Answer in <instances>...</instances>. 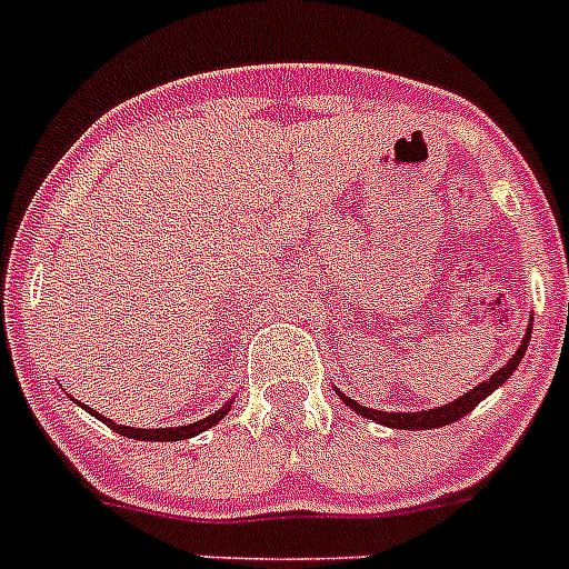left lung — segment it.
Here are the masks:
<instances>
[{
  "label": "left lung",
  "mask_w": 569,
  "mask_h": 569,
  "mask_svg": "<svg viewBox=\"0 0 569 569\" xmlns=\"http://www.w3.org/2000/svg\"><path fill=\"white\" fill-rule=\"evenodd\" d=\"M528 339H530V328H528V333H525V337H522V345H519V348H517V353H513V357L508 359L506 368L497 370V373H493L491 379L480 381V385H477L475 390H469V392H463V396H460V398H455L452 405L435 407V410L385 412V410H370V407H362V405H359V401H353V398L342 396V392H339V398H342V401L350 407V410L359 412V416L370 418V421H376V423H385V427H392V429H438V427H446V423L460 421V418H463L466 412H471L477 405H480L482 398L491 396V392L497 390V387L506 385V381L511 379V373L519 368V362H522L525 350H528Z\"/></svg>",
  "instance_id": "1"
}]
</instances>
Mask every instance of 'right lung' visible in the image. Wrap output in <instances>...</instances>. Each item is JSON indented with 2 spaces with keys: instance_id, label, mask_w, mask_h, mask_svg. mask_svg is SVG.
Listing matches in <instances>:
<instances>
[{
  "instance_id": "right-lung-1",
  "label": "right lung",
  "mask_w": 569,
  "mask_h": 569,
  "mask_svg": "<svg viewBox=\"0 0 569 569\" xmlns=\"http://www.w3.org/2000/svg\"><path fill=\"white\" fill-rule=\"evenodd\" d=\"M87 410H89V407H87ZM89 412H92L94 418H100V421H103L106 427L114 429V432L126 435V438H134V440H188V438H193V435L204 432V429L216 427V423H219L221 418H224L227 412H230V401H227V405L221 407L219 412H212V416H207L204 421L188 423V427H164V429H137V427H123V423H114V421H109V418H103V416H100V412H94V410H89Z\"/></svg>"
}]
</instances>
